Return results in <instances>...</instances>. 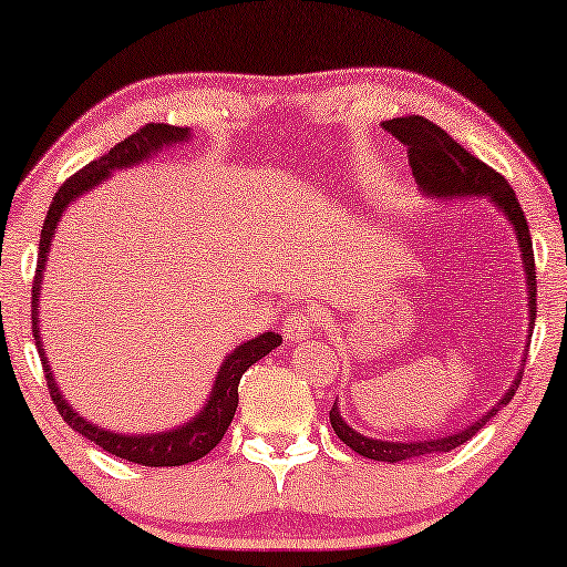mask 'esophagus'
I'll return each mask as SVG.
<instances>
[{
	"label": "esophagus",
	"instance_id": "34e87169",
	"mask_svg": "<svg viewBox=\"0 0 567 567\" xmlns=\"http://www.w3.org/2000/svg\"><path fill=\"white\" fill-rule=\"evenodd\" d=\"M317 330V312L315 307H299L293 309L289 315V320L284 324V336L291 340V343H299V340H305L312 336Z\"/></svg>",
	"mask_w": 567,
	"mask_h": 567
}]
</instances>
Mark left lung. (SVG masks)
I'll return each instance as SVG.
<instances>
[{"label":"left lung","mask_w":567,"mask_h":567,"mask_svg":"<svg viewBox=\"0 0 567 567\" xmlns=\"http://www.w3.org/2000/svg\"><path fill=\"white\" fill-rule=\"evenodd\" d=\"M382 126L390 131L394 138H400V142L408 146L410 167H413V175L417 185L423 188V193H429V196H439V198L485 196L508 216V221L514 224L516 229L518 247H522L526 286H529V320L534 324V320H537V266H534L532 235H529V224H526V216L522 212V204H518L516 193L508 185L506 177L495 173L493 167H487L483 159H477L475 154H470L462 144H456L444 128L436 126V123L429 118H423V115L392 118V121H384ZM522 374L524 371H518V377L514 379V384H511V390L503 394L501 402L491 410V413L480 417L477 423H472L470 429L452 433V436H444V439L410 441V444L367 439L361 436L359 431H353L351 425L340 417L336 402H332V410H330V425L346 446H351L355 454L369 456V460H377V462H402V460H410V456L452 452V449L462 446L464 441L475 436V433L483 429V425L491 421L503 405H508V402L514 400L518 384H522Z\"/></svg>","instance_id":"8db88e82"}]
</instances>
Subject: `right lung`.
<instances>
[{
    "mask_svg": "<svg viewBox=\"0 0 567 567\" xmlns=\"http://www.w3.org/2000/svg\"><path fill=\"white\" fill-rule=\"evenodd\" d=\"M188 136H190V131L183 126H169V123H146V126L138 128L136 134L123 138V142L115 144L111 152L103 154V157L95 162H90V165H84L80 173H74L64 185H61V188L56 190V196H53V200H51L49 214H45V221L41 229V247H38L33 297H30L33 299L30 301V305H33L30 315H33L35 348H38V355H41V363L45 371V384H49V394H51L53 405H56V410H59V415L64 417V421L72 425L76 433H82L84 439L95 441L100 449H105L107 454H115V456H121V460L134 462V464H144V467H181V464L196 462V460H200V456H206L208 452H212V449L224 439V433H227L231 417H235V410L239 402V394H237L239 379H243L245 371L250 369L255 361H260L262 355H268L274 348L281 346L284 338L278 336V332H262L260 338L247 340V343L235 348V353H229L221 363L219 377H216L214 392H212V398H208L206 408L200 410L198 417H193L190 423H185L183 429H175L167 433H152V436H121V433L103 431V429H97V425L87 423L84 417L76 415L74 410L66 405L64 398H61L59 386H56V382H53L49 361H45V355H43L41 336H38V309L35 307H38V291H41V278H43L45 258H49L53 229H56L64 208L72 204L76 196H82L84 190L92 188V185L105 181L113 169L136 165V162L146 159L152 152L162 150L165 144L185 142Z\"/></svg>",
    "mask_w": 567,
    "mask_h": 567,
    "instance_id": "obj_1",
    "label": "right lung"
}]
</instances>
